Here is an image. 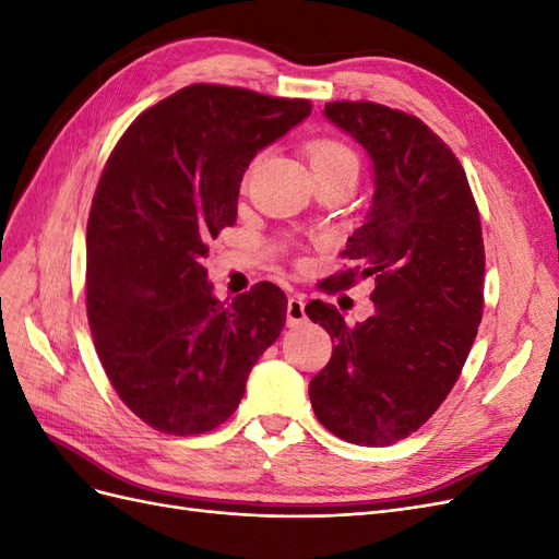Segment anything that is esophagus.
I'll use <instances>...</instances> for the list:
<instances>
[{
    "label": "esophagus",
    "mask_w": 559,
    "mask_h": 559,
    "mask_svg": "<svg viewBox=\"0 0 559 559\" xmlns=\"http://www.w3.org/2000/svg\"><path fill=\"white\" fill-rule=\"evenodd\" d=\"M306 298L302 296H292L289 302H286V324L298 326L306 321Z\"/></svg>",
    "instance_id": "34e87169"
}]
</instances>
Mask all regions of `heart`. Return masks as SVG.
<instances>
[{"instance_id": "b5f03b06", "label": "heart", "mask_w": 559, "mask_h": 559, "mask_svg": "<svg viewBox=\"0 0 559 559\" xmlns=\"http://www.w3.org/2000/svg\"><path fill=\"white\" fill-rule=\"evenodd\" d=\"M308 158L314 177H329L341 173L359 170V160L354 151L337 140H314L308 144Z\"/></svg>"}]
</instances>
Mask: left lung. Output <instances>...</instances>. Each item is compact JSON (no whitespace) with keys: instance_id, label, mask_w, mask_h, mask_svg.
Segmentation results:
<instances>
[{"instance_id":"8db88e82","label":"left lung","mask_w":559,"mask_h":559,"mask_svg":"<svg viewBox=\"0 0 559 559\" xmlns=\"http://www.w3.org/2000/svg\"><path fill=\"white\" fill-rule=\"evenodd\" d=\"M324 116L373 163L376 193L335 275L376 277L373 317L347 326L329 302L308 317L333 341L310 382L317 419L347 443L382 448L408 438L445 401L483 319L485 247L462 163L415 116L376 103H329Z\"/></svg>"}]
</instances>
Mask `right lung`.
<instances>
[{"label":"right lung","mask_w":559,"mask_h":559,"mask_svg":"<svg viewBox=\"0 0 559 559\" xmlns=\"http://www.w3.org/2000/svg\"><path fill=\"white\" fill-rule=\"evenodd\" d=\"M310 111V99L193 83L146 109L111 151L86 230L88 324L116 394L156 431L224 425L282 333L280 286L261 282L224 306L202 259L238 218L253 156Z\"/></svg>","instance_id":"obj_1"}]
</instances>
